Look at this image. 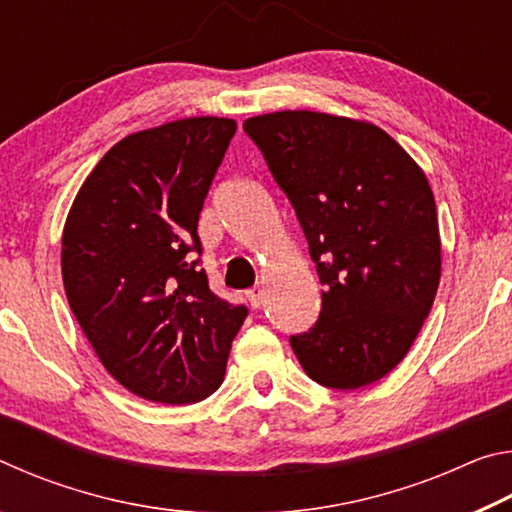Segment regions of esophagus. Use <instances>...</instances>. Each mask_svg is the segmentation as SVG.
<instances>
[{
	"instance_id": "esophagus-1",
	"label": "esophagus",
	"mask_w": 512,
	"mask_h": 512,
	"mask_svg": "<svg viewBox=\"0 0 512 512\" xmlns=\"http://www.w3.org/2000/svg\"><path fill=\"white\" fill-rule=\"evenodd\" d=\"M246 298H248V302H250V307L259 309V307L264 305V289H262V287H253V289H250V291L246 293Z\"/></svg>"
}]
</instances>
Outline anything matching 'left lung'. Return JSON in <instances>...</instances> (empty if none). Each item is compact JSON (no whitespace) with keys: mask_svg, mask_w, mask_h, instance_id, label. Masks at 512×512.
Returning a JSON list of instances; mask_svg holds the SVG:
<instances>
[{"mask_svg":"<svg viewBox=\"0 0 512 512\" xmlns=\"http://www.w3.org/2000/svg\"><path fill=\"white\" fill-rule=\"evenodd\" d=\"M244 131L296 210L325 287L316 325L291 348L320 386H368L406 357L436 298L429 180L368 121L282 110L246 119Z\"/></svg>","mask_w":512,"mask_h":512,"instance_id":"left-lung-1","label":"left lung"}]
</instances>
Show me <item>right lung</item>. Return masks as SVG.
Masks as SVG:
<instances>
[{
	"mask_svg": "<svg viewBox=\"0 0 512 512\" xmlns=\"http://www.w3.org/2000/svg\"><path fill=\"white\" fill-rule=\"evenodd\" d=\"M235 119L189 117L124 137L85 178L63 230V284L112 377L151 402L221 386L248 309L210 291L198 216Z\"/></svg>",
	"mask_w": 512,
	"mask_h": 512,
	"instance_id": "1",
	"label": "right lung"
}]
</instances>
